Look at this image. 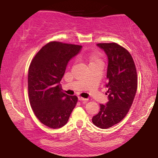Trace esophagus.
Returning a JSON list of instances; mask_svg holds the SVG:
<instances>
[{
  "instance_id": "1",
  "label": "esophagus",
  "mask_w": 158,
  "mask_h": 158,
  "mask_svg": "<svg viewBox=\"0 0 158 158\" xmlns=\"http://www.w3.org/2000/svg\"><path fill=\"white\" fill-rule=\"evenodd\" d=\"M78 100L79 101H83V102H86L88 100V99H85V98H80L79 97L78 98Z\"/></svg>"
}]
</instances>
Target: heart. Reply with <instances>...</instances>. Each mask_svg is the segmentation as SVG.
Here are the masks:
<instances>
[{
    "mask_svg": "<svg viewBox=\"0 0 158 158\" xmlns=\"http://www.w3.org/2000/svg\"><path fill=\"white\" fill-rule=\"evenodd\" d=\"M89 58H90V63H96V62H100V57H99L98 55L90 56H89Z\"/></svg>",
    "mask_w": 158,
    "mask_h": 158,
    "instance_id": "heart-1",
    "label": "heart"
}]
</instances>
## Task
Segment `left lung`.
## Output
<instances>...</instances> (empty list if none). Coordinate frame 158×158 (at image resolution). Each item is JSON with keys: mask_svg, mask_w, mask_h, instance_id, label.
I'll return each mask as SVG.
<instances>
[{"mask_svg": "<svg viewBox=\"0 0 158 158\" xmlns=\"http://www.w3.org/2000/svg\"><path fill=\"white\" fill-rule=\"evenodd\" d=\"M97 46L108 59L106 87L108 100L100 105L99 113L93 117L96 126L106 129L118 123L129 111L137 89V75L130 53L116 43H100Z\"/></svg>", "mask_w": 158, "mask_h": 158, "instance_id": "left-lung-1", "label": "left lung"}]
</instances>
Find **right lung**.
<instances>
[{
  "mask_svg": "<svg viewBox=\"0 0 158 158\" xmlns=\"http://www.w3.org/2000/svg\"><path fill=\"white\" fill-rule=\"evenodd\" d=\"M81 48L52 42L31 61L28 76L29 100L37 118L47 127L57 129L64 126L75 107L77 97L64 93L60 82L69 61Z\"/></svg>",
  "mask_w": 158,
  "mask_h": 158,
  "instance_id": "1",
  "label": "right lung"
}]
</instances>
